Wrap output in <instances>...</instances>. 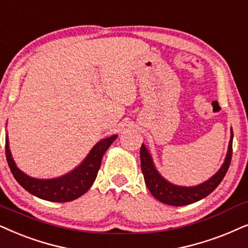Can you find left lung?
<instances>
[{"mask_svg": "<svg viewBox=\"0 0 248 248\" xmlns=\"http://www.w3.org/2000/svg\"><path fill=\"white\" fill-rule=\"evenodd\" d=\"M232 139L233 133L231 130L229 147H228L227 157L224 159L223 165L211 179L201 185L195 186V187H181V186H175L166 181L156 170L152 156L142 143L140 149L141 171H142L144 181H146L149 191L159 202L172 205V206H183V205L192 204V202L205 198L220 185L229 169L231 157H232Z\"/></svg>", "mask_w": 248, "mask_h": 248, "instance_id": "1", "label": "left lung"}]
</instances>
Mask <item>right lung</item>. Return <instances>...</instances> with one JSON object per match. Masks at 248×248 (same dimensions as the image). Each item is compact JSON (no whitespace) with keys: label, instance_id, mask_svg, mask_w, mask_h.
I'll return each mask as SVG.
<instances>
[{"label":"right lung","instance_id":"1","mask_svg":"<svg viewBox=\"0 0 248 248\" xmlns=\"http://www.w3.org/2000/svg\"><path fill=\"white\" fill-rule=\"evenodd\" d=\"M116 138L117 136H111L99 141L81 165L77 166L74 171L56 179H35L21 172L12 158L8 136L5 138V156L12 174L22 188L44 201L65 202L81 197L91 188L100 169L102 157Z\"/></svg>","mask_w":248,"mask_h":248}]
</instances>
